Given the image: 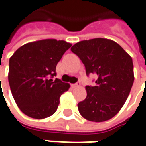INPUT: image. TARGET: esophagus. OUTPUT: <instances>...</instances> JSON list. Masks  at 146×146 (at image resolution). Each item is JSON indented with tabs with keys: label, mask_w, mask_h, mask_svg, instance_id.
<instances>
[{
	"label": "esophagus",
	"mask_w": 146,
	"mask_h": 146,
	"mask_svg": "<svg viewBox=\"0 0 146 146\" xmlns=\"http://www.w3.org/2000/svg\"><path fill=\"white\" fill-rule=\"evenodd\" d=\"M80 86V83H75V84H72L71 86L73 87V88H76V87H78Z\"/></svg>",
	"instance_id": "esophagus-1"
}]
</instances>
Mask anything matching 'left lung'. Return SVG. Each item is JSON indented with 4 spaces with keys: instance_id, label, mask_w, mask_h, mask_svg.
I'll return each instance as SVG.
<instances>
[{
    "instance_id": "1",
    "label": "left lung",
    "mask_w": 146,
    "mask_h": 146,
    "mask_svg": "<svg viewBox=\"0 0 146 146\" xmlns=\"http://www.w3.org/2000/svg\"><path fill=\"white\" fill-rule=\"evenodd\" d=\"M86 73L97 76L96 86H86V97L78 104L80 114L100 123L114 117L123 106L134 82L132 59L117 42L95 38L73 45Z\"/></svg>"
}]
</instances>
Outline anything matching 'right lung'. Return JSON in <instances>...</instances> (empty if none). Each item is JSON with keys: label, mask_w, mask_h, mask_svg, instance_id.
I'll return each mask as SVG.
<instances>
[{"label": "right lung", "mask_w": 146, "mask_h": 146, "mask_svg": "<svg viewBox=\"0 0 146 146\" xmlns=\"http://www.w3.org/2000/svg\"><path fill=\"white\" fill-rule=\"evenodd\" d=\"M72 44L55 39L29 42L10 57L8 79L16 105L24 114L42 119L54 114L60 96L70 85L58 78L55 68Z\"/></svg>", "instance_id": "obj_1"}]
</instances>
